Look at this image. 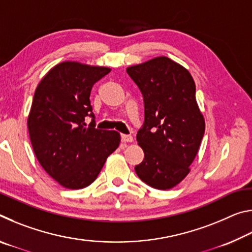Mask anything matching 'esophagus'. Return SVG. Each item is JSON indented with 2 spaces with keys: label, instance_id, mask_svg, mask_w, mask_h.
Listing matches in <instances>:
<instances>
[{
  "label": "esophagus",
  "instance_id": "obj_1",
  "mask_svg": "<svg viewBox=\"0 0 252 252\" xmlns=\"http://www.w3.org/2000/svg\"><path fill=\"white\" fill-rule=\"evenodd\" d=\"M121 140L122 142H132L133 141V136H132L131 134H121Z\"/></svg>",
  "mask_w": 252,
  "mask_h": 252
}]
</instances>
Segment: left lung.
I'll list each match as a JSON object with an SVG mask.
<instances>
[{"label": "left lung", "instance_id": "obj_1", "mask_svg": "<svg viewBox=\"0 0 252 252\" xmlns=\"http://www.w3.org/2000/svg\"><path fill=\"white\" fill-rule=\"evenodd\" d=\"M126 73L144 102V123L136 134L144 159L134 170L155 189H171L190 172L206 129L194 81L189 71L165 57L129 66Z\"/></svg>", "mask_w": 252, "mask_h": 252}]
</instances>
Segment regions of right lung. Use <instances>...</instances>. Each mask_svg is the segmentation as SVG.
Returning a JSON list of instances; mask_svg holds the SVG:
<instances>
[{
  "mask_svg": "<svg viewBox=\"0 0 252 252\" xmlns=\"http://www.w3.org/2000/svg\"><path fill=\"white\" fill-rule=\"evenodd\" d=\"M110 71L62 62L45 74L34 93L28 118L34 153L46 173L67 189L90 186L120 144L119 132L95 129L90 102L93 84ZM85 116L93 118L88 127Z\"/></svg>",
  "mask_w": 252,
  "mask_h": 252,
  "instance_id": "right-lung-1",
  "label": "right lung"
}]
</instances>
